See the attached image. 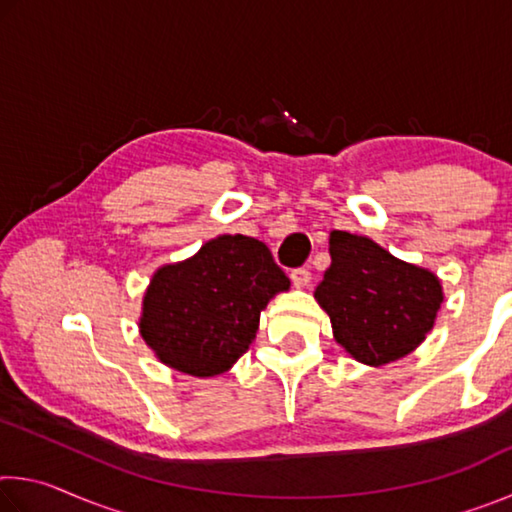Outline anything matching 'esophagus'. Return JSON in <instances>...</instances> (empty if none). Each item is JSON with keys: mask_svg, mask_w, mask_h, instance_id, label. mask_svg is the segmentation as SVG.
<instances>
[{"mask_svg": "<svg viewBox=\"0 0 512 512\" xmlns=\"http://www.w3.org/2000/svg\"><path fill=\"white\" fill-rule=\"evenodd\" d=\"M291 282H293V287L305 289L307 284L311 282V273H309V268H293V271H291Z\"/></svg>", "mask_w": 512, "mask_h": 512, "instance_id": "esophagus-1", "label": "esophagus"}]
</instances>
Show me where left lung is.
Segmentation results:
<instances>
[{
    "label": "left lung",
    "mask_w": 512,
    "mask_h": 512,
    "mask_svg": "<svg viewBox=\"0 0 512 512\" xmlns=\"http://www.w3.org/2000/svg\"><path fill=\"white\" fill-rule=\"evenodd\" d=\"M329 257L314 298L354 361L386 366L427 339L445 300L436 273L345 230L329 232Z\"/></svg>",
    "instance_id": "left-lung-1"
}]
</instances>
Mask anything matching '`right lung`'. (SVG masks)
Wrapping results in <instances>:
<instances>
[{
    "mask_svg": "<svg viewBox=\"0 0 512 512\" xmlns=\"http://www.w3.org/2000/svg\"><path fill=\"white\" fill-rule=\"evenodd\" d=\"M289 287L262 241L219 235L196 255L153 273L137 325L164 366L216 377L250 348L262 311Z\"/></svg>",
    "mask_w": 512,
    "mask_h": 512,
    "instance_id": "right-lung-1",
    "label": "right lung"
}]
</instances>
